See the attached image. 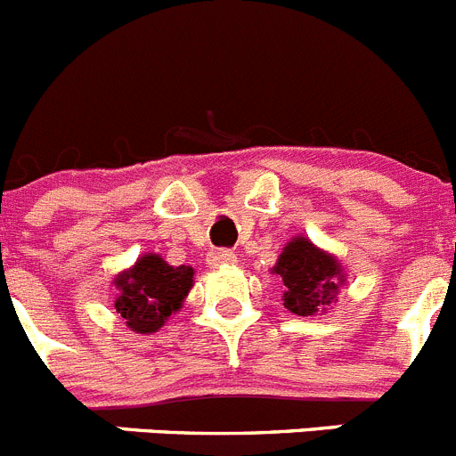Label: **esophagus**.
I'll return each instance as SVG.
<instances>
[{"label": "esophagus", "instance_id": "esophagus-1", "mask_svg": "<svg viewBox=\"0 0 456 456\" xmlns=\"http://www.w3.org/2000/svg\"><path fill=\"white\" fill-rule=\"evenodd\" d=\"M237 256L228 248H216V251H209V265H235Z\"/></svg>", "mask_w": 456, "mask_h": 456}]
</instances>
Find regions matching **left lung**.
Returning a JSON list of instances; mask_svg holds the SVG:
<instances>
[{
  "label": "left lung",
  "mask_w": 456,
  "mask_h": 456,
  "mask_svg": "<svg viewBox=\"0 0 456 456\" xmlns=\"http://www.w3.org/2000/svg\"><path fill=\"white\" fill-rule=\"evenodd\" d=\"M273 273L283 281L285 308L294 315L310 317L336 301L345 273L336 256L322 251L305 237H294L278 256Z\"/></svg>",
  "instance_id": "left-lung-1"
}]
</instances>
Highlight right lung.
Returning a JSON list of instances; mask_svg holds the SVG:
<instances>
[{
	"label": "right lung",
	"instance_id": "right-lung-1",
	"mask_svg": "<svg viewBox=\"0 0 456 456\" xmlns=\"http://www.w3.org/2000/svg\"><path fill=\"white\" fill-rule=\"evenodd\" d=\"M118 289L116 313L136 333H155L164 322L183 308L193 285V269L187 265L171 267L162 256L146 253L127 272L114 278Z\"/></svg>",
	"mask_w": 456,
	"mask_h": 456
}]
</instances>
